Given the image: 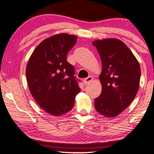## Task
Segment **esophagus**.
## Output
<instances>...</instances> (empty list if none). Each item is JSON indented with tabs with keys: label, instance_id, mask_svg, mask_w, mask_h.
Masks as SVG:
<instances>
[{
	"label": "esophagus",
	"instance_id": "obj_1",
	"mask_svg": "<svg viewBox=\"0 0 154 154\" xmlns=\"http://www.w3.org/2000/svg\"><path fill=\"white\" fill-rule=\"evenodd\" d=\"M93 77H91V76H89V77H88L87 78L84 79V80H83V82H84L85 85H87L88 84V83H90L91 82H92L93 81Z\"/></svg>",
	"mask_w": 154,
	"mask_h": 154
}]
</instances>
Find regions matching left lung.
Here are the masks:
<instances>
[{"label": "left lung", "instance_id": "8db88e82", "mask_svg": "<svg viewBox=\"0 0 154 154\" xmlns=\"http://www.w3.org/2000/svg\"><path fill=\"white\" fill-rule=\"evenodd\" d=\"M100 55L101 93L95 99V108L106 117L119 115L131 103L140 86V66L130 48L119 39L93 42Z\"/></svg>", "mask_w": 154, "mask_h": 154}]
</instances>
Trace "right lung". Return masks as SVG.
Listing matches in <instances>:
<instances>
[{
	"instance_id": "obj_1",
	"label": "right lung",
	"mask_w": 154,
	"mask_h": 154,
	"mask_svg": "<svg viewBox=\"0 0 154 154\" xmlns=\"http://www.w3.org/2000/svg\"><path fill=\"white\" fill-rule=\"evenodd\" d=\"M77 37L60 33L45 39L30 56L26 68L28 87L42 109L53 116L72 110L80 91L75 69L66 55L77 43Z\"/></svg>"
}]
</instances>
